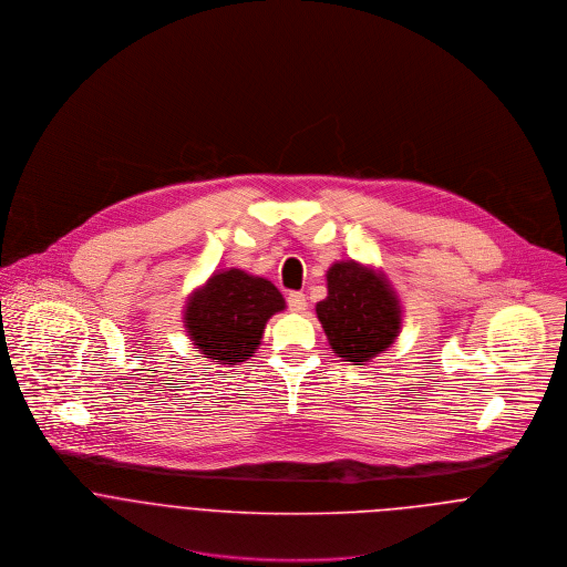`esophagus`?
<instances>
[{
    "label": "esophagus",
    "instance_id": "obj_1",
    "mask_svg": "<svg viewBox=\"0 0 567 567\" xmlns=\"http://www.w3.org/2000/svg\"><path fill=\"white\" fill-rule=\"evenodd\" d=\"M286 301H288L290 312H303L308 308V299L303 292H290Z\"/></svg>",
    "mask_w": 567,
    "mask_h": 567
}]
</instances>
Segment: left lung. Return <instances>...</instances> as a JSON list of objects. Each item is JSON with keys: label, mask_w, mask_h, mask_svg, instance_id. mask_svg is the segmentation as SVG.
<instances>
[{"label": "left lung", "mask_w": 567, "mask_h": 567, "mask_svg": "<svg viewBox=\"0 0 567 567\" xmlns=\"http://www.w3.org/2000/svg\"><path fill=\"white\" fill-rule=\"evenodd\" d=\"M317 315L333 353L347 362H367L386 351L402 323L389 284L355 261L327 270V299L317 303Z\"/></svg>", "instance_id": "8db88e82"}]
</instances>
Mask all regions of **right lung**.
<instances>
[{
  "label": "right lung",
  "instance_id": "1",
  "mask_svg": "<svg viewBox=\"0 0 567 567\" xmlns=\"http://www.w3.org/2000/svg\"><path fill=\"white\" fill-rule=\"evenodd\" d=\"M284 308L286 301L270 281L231 268L214 275L189 299L185 323L207 358L236 364L255 353L264 324Z\"/></svg>",
  "mask_w": 567,
  "mask_h": 567
}]
</instances>
